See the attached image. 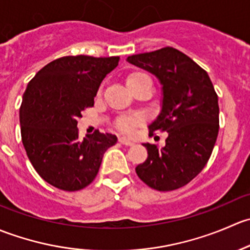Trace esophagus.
I'll use <instances>...</instances> for the list:
<instances>
[{"label": "esophagus", "instance_id": "obj_1", "mask_svg": "<svg viewBox=\"0 0 250 250\" xmlns=\"http://www.w3.org/2000/svg\"><path fill=\"white\" fill-rule=\"evenodd\" d=\"M118 141H120V144H122V145H125V146H133V145H134V143H133V141H130L129 139H127V138H120Z\"/></svg>", "mask_w": 250, "mask_h": 250}]
</instances>
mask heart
Instances as JSON below:
<instances>
[{"label": "heart", "instance_id": "obj_1", "mask_svg": "<svg viewBox=\"0 0 250 250\" xmlns=\"http://www.w3.org/2000/svg\"><path fill=\"white\" fill-rule=\"evenodd\" d=\"M144 82L151 83L150 77L147 76L144 72H133L129 76L127 77V85L129 89H133L134 87H137L138 84H141ZM141 123V117L140 116H128V117H122L121 120H118L117 127L118 129L122 130L123 133H127V134H130V133L134 130V128L137 125H139Z\"/></svg>", "mask_w": 250, "mask_h": 250}]
</instances>
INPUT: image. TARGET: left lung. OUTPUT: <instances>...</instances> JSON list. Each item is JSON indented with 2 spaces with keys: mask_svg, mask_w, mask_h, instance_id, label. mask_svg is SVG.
I'll use <instances>...</instances> for the list:
<instances>
[{
  "mask_svg": "<svg viewBox=\"0 0 250 250\" xmlns=\"http://www.w3.org/2000/svg\"><path fill=\"white\" fill-rule=\"evenodd\" d=\"M127 62L157 77L161 111L150 133L167 132L166 146L143 144L147 160L135 168L151 188L172 191L190 183L208 162L219 132L218 95L208 74L173 47L130 55Z\"/></svg>",
  "mask_w": 250,
  "mask_h": 250,
  "instance_id": "8db88e82",
  "label": "left lung"
}]
</instances>
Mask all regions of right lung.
Listing matches in <instances>:
<instances>
[{"label": "right lung", "instance_id": "add662e5", "mask_svg": "<svg viewBox=\"0 0 250 250\" xmlns=\"http://www.w3.org/2000/svg\"><path fill=\"white\" fill-rule=\"evenodd\" d=\"M120 57H64L47 64L27 84L20 106L21 140L30 162L44 181L64 191L89 185L116 135L95 130L78 139L77 118L94 106L104 78Z\"/></svg>", "mask_w": 250, "mask_h": 250}]
</instances>
